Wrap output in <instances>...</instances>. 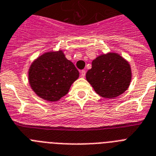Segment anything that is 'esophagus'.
I'll use <instances>...</instances> for the list:
<instances>
[{"mask_svg": "<svg viewBox=\"0 0 156 156\" xmlns=\"http://www.w3.org/2000/svg\"><path fill=\"white\" fill-rule=\"evenodd\" d=\"M80 74H81V77L84 78L85 76H86V70H85V69H82V70H81Z\"/></svg>", "mask_w": 156, "mask_h": 156, "instance_id": "obj_1", "label": "esophagus"}]
</instances>
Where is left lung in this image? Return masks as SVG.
I'll return each mask as SVG.
<instances>
[{
  "label": "left lung",
  "mask_w": 156,
  "mask_h": 156,
  "mask_svg": "<svg viewBox=\"0 0 156 156\" xmlns=\"http://www.w3.org/2000/svg\"><path fill=\"white\" fill-rule=\"evenodd\" d=\"M86 77L98 95L112 98L127 90L131 80V70L123 58L109 53L92 62V68L87 71Z\"/></svg>",
  "instance_id": "left-lung-1"
}]
</instances>
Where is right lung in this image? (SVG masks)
I'll return each mask as SVG.
<instances>
[{"mask_svg": "<svg viewBox=\"0 0 156 156\" xmlns=\"http://www.w3.org/2000/svg\"><path fill=\"white\" fill-rule=\"evenodd\" d=\"M79 72L62 50L48 52L37 58L29 69L33 90L43 99L55 102L65 96Z\"/></svg>", "mask_w": 156, "mask_h": 156, "instance_id": "1", "label": "right lung"}]
</instances>
